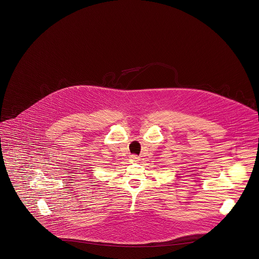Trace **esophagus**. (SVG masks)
<instances>
[{
    "instance_id": "esophagus-1",
    "label": "esophagus",
    "mask_w": 259,
    "mask_h": 259,
    "mask_svg": "<svg viewBox=\"0 0 259 259\" xmlns=\"http://www.w3.org/2000/svg\"><path fill=\"white\" fill-rule=\"evenodd\" d=\"M131 159H132L133 161H138V160H139V157H138V155L133 154V155H131Z\"/></svg>"
}]
</instances>
